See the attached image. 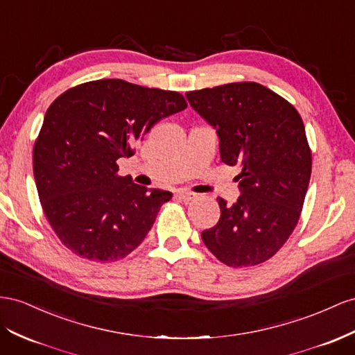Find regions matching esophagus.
<instances>
[{"label":"esophagus","instance_id":"obj_1","mask_svg":"<svg viewBox=\"0 0 355 355\" xmlns=\"http://www.w3.org/2000/svg\"><path fill=\"white\" fill-rule=\"evenodd\" d=\"M176 197H178L180 201H191L193 198H196V194L188 193V191H178Z\"/></svg>","mask_w":355,"mask_h":355}]
</instances>
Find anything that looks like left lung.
<instances>
[{"mask_svg": "<svg viewBox=\"0 0 355 355\" xmlns=\"http://www.w3.org/2000/svg\"><path fill=\"white\" fill-rule=\"evenodd\" d=\"M219 137L227 166L241 167V197L216 198L221 218L201 233L205 245L230 267L272 258L288 241L308 191L312 154L299 112L255 82L227 83L185 94Z\"/></svg>", "mask_w": 355, "mask_h": 355, "instance_id": "1", "label": "left lung"}]
</instances>
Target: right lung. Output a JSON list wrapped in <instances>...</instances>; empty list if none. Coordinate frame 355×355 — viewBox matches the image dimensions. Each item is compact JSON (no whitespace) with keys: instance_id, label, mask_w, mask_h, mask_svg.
<instances>
[{"instance_id":"right-lung-1","label":"right lung","mask_w":355,"mask_h":355,"mask_svg":"<svg viewBox=\"0 0 355 355\" xmlns=\"http://www.w3.org/2000/svg\"><path fill=\"white\" fill-rule=\"evenodd\" d=\"M187 109L184 95L121 79H100L61 94L44 114L33 150L43 212L60 241L91 261L132 252L171 198L118 175L162 118Z\"/></svg>"}]
</instances>
